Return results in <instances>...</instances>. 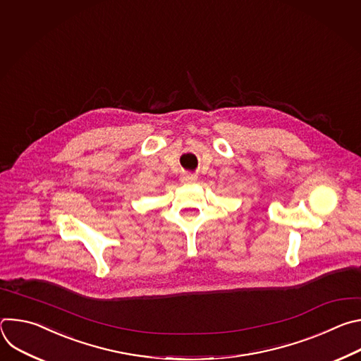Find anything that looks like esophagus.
I'll return each instance as SVG.
<instances>
[{"mask_svg":"<svg viewBox=\"0 0 361 361\" xmlns=\"http://www.w3.org/2000/svg\"><path fill=\"white\" fill-rule=\"evenodd\" d=\"M197 180V176L195 174H191V173H185L181 176V183L184 184H190V183H194Z\"/></svg>","mask_w":361,"mask_h":361,"instance_id":"34e87169","label":"esophagus"}]
</instances>
